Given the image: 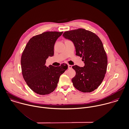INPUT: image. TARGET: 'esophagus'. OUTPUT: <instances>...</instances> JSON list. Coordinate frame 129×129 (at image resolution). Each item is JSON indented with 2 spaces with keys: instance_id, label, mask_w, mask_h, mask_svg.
Returning <instances> with one entry per match:
<instances>
[{
  "instance_id": "34e87169",
  "label": "esophagus",
  "mask_w": 129,
  "mask_h": 129,
  "mask_svg": "<svg viewBox=\"0 0 129 129\" xmlns=\"http://www.w3.org/2000/svg\"><path fill=\"white\" fill-rule=\"evenodd\" d=\"M68 67H69V69H71L72 68V66L69 64V65H68Z\"/></svg>"
}]
</instances>
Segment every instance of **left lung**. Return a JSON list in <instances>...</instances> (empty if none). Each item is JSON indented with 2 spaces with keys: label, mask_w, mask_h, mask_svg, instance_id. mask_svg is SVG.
Segmentation results:
<instances>
[{
  "label": "left lung",
  "mask_w": 129,
  "mask_h": 129,
  "mask_svg": "<svg viewBox=\"0 0 129 129\" xmlns=\"http://www.w3.org/2000/svg\"><path fill=\"white\" fill-rule=\"evenodd\" d=\"M63 37L74 43L76 55L83 57L85 63L84 67H73L76 72L72 80L73 85L83 92L93 91L102 83L107 69V55L101 40L84 28L65 31Z\"/></svg>",
  "instance_id": "1"
}]
</instances>
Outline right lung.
<instances>
[{
    "instance_id": "obj_1",
    "label": "right lung",
    "mask_w": 129,
    "mask_h": 129,
    "mask_svg": "<svg viewBox=\"0 0 129 129\" xmlns=\"http://www.w3.org/2000/svg\"><path fill=\"white\" fill-rule=\"evenodd\" d=\"M63 31H46L31 38L21 57L23 78L35 92L48 94L56 87L59 78L68 68L67 63L59 67L45 65L46 60L54 54V45Z\"/></svg>"
}]
</instances>
